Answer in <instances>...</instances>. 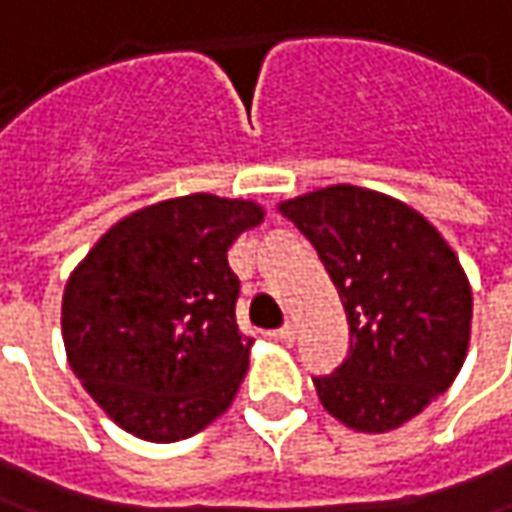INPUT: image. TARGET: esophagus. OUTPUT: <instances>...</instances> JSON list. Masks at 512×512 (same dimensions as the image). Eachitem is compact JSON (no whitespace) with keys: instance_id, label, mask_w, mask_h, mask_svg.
<instances>
[{"instance_id":"1","label":"esophagus","mask_w":512,"mask_h":512,"mask_svg":"<svg viewBox=\"0 0 512 512\" xmlns=\"http://www.w3.org/2000/svg\"><path fill=\"white\" fill-rule=\"evenodd\" d=\"M271 336H274V339H277V342L291 344V342H294V339H297V322H285L283 328H280V330H274V333H271Z\"/></svg>"}]
</instances>
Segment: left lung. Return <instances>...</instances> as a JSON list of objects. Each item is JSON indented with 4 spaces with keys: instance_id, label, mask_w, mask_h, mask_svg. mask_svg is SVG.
<instances>
[{
    "instance_id": "1",
    "label": "left lung",
    "mask_w": 512,
    "mask_h": 512,
    "mask_svg": "<svg viewBox=\"0 0 512 512\" xmlns=\"http://www.w3.org/2000/svg\"><path fill=\"white\" fill-rule=\"evenodd\" d=\"M342 297L350 353L316 375L322 406L356 431L398 429L451 387L471 339V285L429 221L375 190L333 184L280 204Z\"/></svg>"
}]
</instances>
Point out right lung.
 Returning <instances> with one entry per match:
<instances>
[{
  "label": "right lung",
  "mask_w": 512,
  "mask_h": 512,
  "mask_svg": "<svg viewBox=\"0 0 512 512\" xmlns=\"http://www.w3.org/2000/svg\"><path fill=\"white\" fill-rule=\"evenodd\" d=\"M263 207L210 193L131 212L95 243L64 288L72 373L134 437L176 443L210 426L241 387L252 342L235 322V238Z\"/></svg>",
  "instance_id": "add662e5"
}]
</instances>
